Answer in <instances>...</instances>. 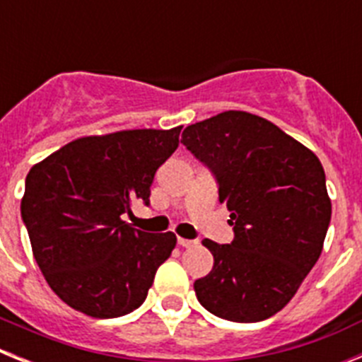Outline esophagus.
Returning <instances> with one entry per match:
<instances>
[{
	"label": "esophagus",
	"instance_id": "34e87169",
	"mask_svg": "<svg viewBox=\"0 0 362 362\" xmlns=\"http://www.w3.org/2000/svg\"><path fill=\"white\" fill-rule=\"evenodd\" d=\"M177 245H179V246H183V248H188V246H194V245H196V241H192V239L179 238V239H177Z\"/></svg>",
	"mask_w": 362,
	"mask_h": 362
}]
</instances>
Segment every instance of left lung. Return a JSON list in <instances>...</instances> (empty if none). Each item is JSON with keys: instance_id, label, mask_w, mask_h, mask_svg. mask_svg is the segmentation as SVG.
Returning a JSON list of instances; mask_svg holds the SVG:
<instances>
[{"instance_id": "left-lung-1", "label": "left lung", "mask_w": 362, "mask_h": 362, "mask_svg": "<svg viewBox=\"0 0 362 362\" xmlns=\"http://www.w3.org/2000/svg\"><path fill=\"white\" fill-rule=\"evenodd\" d=\"M181 143L214 174L233 241L204 239L214 268L194 283L210 313L257 322L283 310L317 263L332 203L317 156L279 127L228 110L190 124Z\"/></svg>"}]
</instances>
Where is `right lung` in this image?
I'll list each match as a JSON object with an SVG mask.
<instances>
[{"mask_svg": "<svg viewBox=\"0 0 362 362\" xmlns=\"http://www.w3.org/2000/svg\"><path fill=\"white\" fill-rule=\"evenodd\" d=\"M181 127L79 137L34 165L21 219L41 274L63 303L112 319L143 305L175 235L136 230L121 219L134 201L150 203L159 166Z\"/></svg>", "mask_w": 362, "mask_h": 362, "instance_id": "1", "label": "right lung"}]
</instances>
